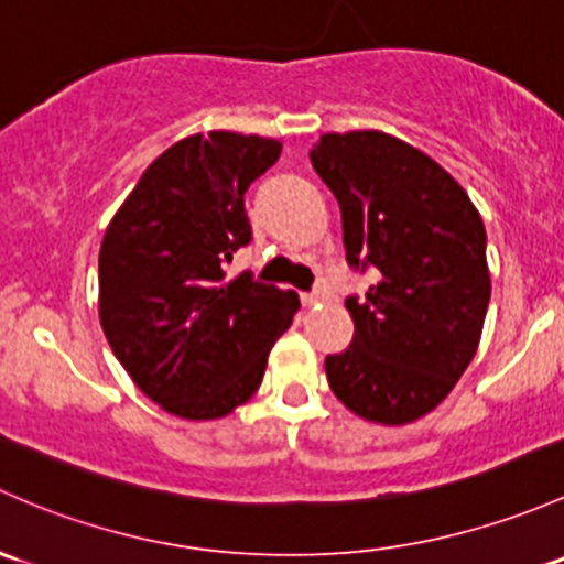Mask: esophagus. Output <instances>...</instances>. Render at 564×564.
Returning a JSON list of instances; mask_svg holds the SVG:
<instances>
[{"instance_id": "34e87169", "label": "esophagus", "mask_w": 564, "mask_h": 564, "mask_svg": "<svg viewBox=\"0 0 564 564\" xmlns=\"http://www.w3.org/2000/svg\"><path fill=\"white\" fill-rule=\"evenodd\" d=\"M300 300H302V305H305V307H316V305H322V302H327V294H324V292H305Z\"/></svg>"}]
</instances>
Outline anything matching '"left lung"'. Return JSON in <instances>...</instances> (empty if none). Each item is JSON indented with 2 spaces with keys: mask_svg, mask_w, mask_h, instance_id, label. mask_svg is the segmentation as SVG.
Listing matches in <instances>:
<instances>
[{
  "mask_svg": "<svg viewBox=\"0 0 564 564\" xmlns=\"http://www.w3.org/2000/svg\"><path fill=\"white\" fill-rule=\"evenodd\" d=\"M313 170L335 194L351 267H376L348 297L354 340L324 359L357 416L402 426L435 411L481 340L491 278L481 213L435 159L378 129L322 134Z\"/></svg>",
  "mask_w": 564,
  "mask_h": 564,
  "instance_id": "obj_1",
  "label": "left lung"
}]
</instances>
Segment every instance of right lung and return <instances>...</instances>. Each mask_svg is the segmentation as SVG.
Listing matches in <instances>:
<instances>
[{
    "instance_id": "right-lung-1",
    "label": "right lung",
    "mask_w": 564,
    "mask_h": 564,
    "mask_svg": "<svg viewBox=\"0 0 564 564\" xmlns=\"http://www.w3.org/2000/svg\"><path fill=\"white\" fill-rule=\"evenodd\" d=\"M259 134L207 132L142 173L99 248V322L138 389L186 422L229 416L264 378L300 297L227 278L251 240L242 194L281 156Z\"/></svg>"
}]
</instances>
